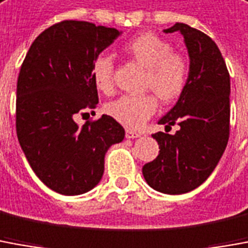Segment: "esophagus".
<instances>
[{"instance_id": "obj_1", "label": "esophagus", "mask_w": 248, "mask_h": 248, "mask_svg": "<svg viewBox=\"0 0 248 248\" xmlns=\"http://www.w3.org/2000/svg\"><path fill=\"white\" fill-rule=\"evenodd\" d=\"M125 136H127L128 139H136V138H140L141 134L140 132H136L134 129H127L125 131Z\"/></svg>"}]
</instances>
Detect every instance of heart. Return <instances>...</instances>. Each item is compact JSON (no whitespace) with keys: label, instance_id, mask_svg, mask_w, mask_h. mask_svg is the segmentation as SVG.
Instances as JSON below:
<instances>
[{"label":"heart","instance_id":"1","mask_svg":"<svg viewBox=\"0 0 248 248\" xmlns=\"http://www.w3.org/2000/svg\"><path fill=\"white\" fill-rule=\"evenodd\" d=\"M123 51L132 61L146 69L143 75V89L151 90L160 101L169 104L178 100L186 90L190 77V63L185 55L173 51V46L153 32H144L129 39ZM92 78L95 88L104 94H112L113 61L108 55L95 58L92 64ZM158 108L153 93L140 95H123L109 102L105 110L114 120L128 128H139Z\"/></svg>","mask_w":248,"mask_h":248}]
</instances>
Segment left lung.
I'll list each match as a JSON object with an SVG mask.
<instances>
[{
	"label": "left lung",
	"instance_id": "8db88e82",
	"mask_svg": "<svg viewBox=\"0 0 248 248\" xmlns=\"http://www.w3.org/2000/svg\"><path fill=\"white\" fill-rule=\"evenodd\" d=\"M184 36L190 77L184 94L159 120L174 135L156 132L158 156L143 166L147 184L158 192L182 194L199 187L224 153L230 138V73L216 43L204 32L177 23L165 30Z\"/></svg>",
	"mask_w": 248,
	"mask_h": 248
}]
</instances>
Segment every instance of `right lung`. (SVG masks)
Returning <instances> with one entry per match:
<instances>
[{"instance_id":"add662e5","label":"right lung","mask_w":248,"mask_h":248,"mask_svg":"<svg viewBox=\"0 0 248 248\" xmlns=\"http://www.w3.org/2000/svg\"><path fill=\"white\" fill-rule=\"evenodd\" d=\"M116 28L64 20L43 31L24 59L16 98V131L32 170L54 192L77 196L102 178L108 148L125 131L113 117L75 123L94 109L92 64L119 37Z\"/></svg>"}]
</instances>
